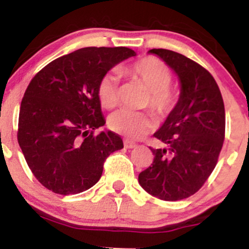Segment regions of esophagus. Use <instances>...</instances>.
Returning a JSON list of instances; mask_svg holds the SVG:
<instances>
[{
    "mask_svg": "<svg viewBox=\"0 0 249 249\" xmlns=\"http://www.w3.org/2000/svg\"><path fill=\"white\" fill-rule=\"evenodd\" d=\"M124 146H125V148H134L137 146V144L136 142H131V141H127V139H125L124 141Z\"/></svg>",
    "mask_w": 249,
    "mask_h": 249,
    "instance_id": "obj_1",
    "label": "esophagus"
}]
</instances>
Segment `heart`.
<instances>
[{
  "label": "heart",
  "instance_id": "obj_1",
  "mask_svg": "<svg viewBox=\"0 0 249 249\" xmlns=\"http://www.w3.org/2000/svg\"><path fill=\"white\" fill-rule=\"evenodd\" d=\"M123 75L139 83L148 91L145 107L159 118L170 115L178 104L179 89L173 85L172 73L166 63L156 56H146L122 68ZM97 95L104 108H112L118 102V76L107 72L101 78ZM107 125L113 132L131 139H138L153 128V121L147 113L119 110L108 117Z\"/></svg>",
  "mask_w": 249,
  "mask_h": 249
}]
</instances>
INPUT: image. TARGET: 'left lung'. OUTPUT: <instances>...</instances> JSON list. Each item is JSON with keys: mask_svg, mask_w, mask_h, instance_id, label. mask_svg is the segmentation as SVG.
Instances as JSON below:
<instances>
[{"mask_svg": "<svg viewBox=\"0 0 249 249\" xmlns=\"http://www.w3.org/2000/svg\"><path fill=\"white\" fill-rule=\"evenodd\" d=\"M178 75L177 107L153 134L166 145L151 148L154 158L139 173V184L161 200L176 201L196 193L218 162L225 139V105L215 79L199 63L181 53L152 49Z\"/></svg>", "mask_w": 249, "mask_h": 249, "instance_id": "obj_1", "label": "left lung"}]
</instances>
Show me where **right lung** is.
<instances>
[{"label":"right lung","instance_id":"right-lung-1","mask_svg":"<svg viewBox=\"0 0 249 249\" xmlns=\"http://www.w3.org/2000/svg\"><path fill=\"white\" fill-rule=\"evenodd\" d=\"M128 48H83L56 58L31 79L18 116L17 141L35 178L53 193L87 191L101 179L121 136L93 131L105 124L97 87Z\"/></svg>","mask_w":249,"mask_h":249}]
</instances>
